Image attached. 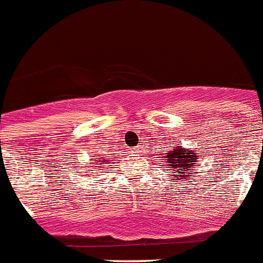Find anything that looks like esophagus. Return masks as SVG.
<instances>
[{
	"label": "esophagus",
	"instance_id": "esophagus-1",
	"mask_svg": "<svg viewBox=\"0 0 263 263\" xmlns=\"http://www.w3.org/2000/svg\"><path fill=\"white\" fill-rule=\"evenodd\" d=\"M141 148H142L141 145H140V146H137V148H134V152H137V151H140Z\"/></svg>",
	"mask_w": 263,
	"mask_h": 263
}]
</instances>
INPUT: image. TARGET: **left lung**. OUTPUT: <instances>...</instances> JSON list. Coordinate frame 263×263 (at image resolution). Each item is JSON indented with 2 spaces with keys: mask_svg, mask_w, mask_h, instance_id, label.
Instances as JSON below:
<instances>
[{
  "mask_svg": "<svg viewBox=\"0 0 263 263\" xmlns=\"http://www.w3.org/2000/svg\"><path fill=\"white\" fill-rule=\"evenodd\" d=\"M198 156L193 151H186L182 146L175 145L171 152L165 153L163 160L167 163V167L174 171V180L179 182L186 179L191 182L193 174H195V164H198Z\"/></svg>",
  "mask_w": 263,
  "mask_h": 263,
  "instance_id": "1",
  "label": "left lung"
}]
</instances>
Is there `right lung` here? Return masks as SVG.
I'll return each mask as SVG.
<instances>
[{
  "label": "right lung",
  "instance_id": "right-lung-1",
  "mask_svg": "<svg viewBox=\"0 0 263 263\" xmlns=\"http://www.w3.org/2000/svg\"><path fill=\"white\" fill-rule=\"evenodd\" d=\"M98 163H100V164H108V160H107V159H103V157H98ZM91 164H93V163H91Z\"/></svg>",
  "mask_w": 263,
  "mask_h": 263
}]
</instances>
